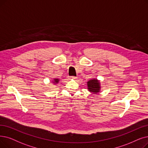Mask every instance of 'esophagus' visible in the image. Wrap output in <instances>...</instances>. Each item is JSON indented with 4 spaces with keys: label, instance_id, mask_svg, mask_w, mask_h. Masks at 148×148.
<instances>
[{
    "label": "esophagus",
    "instance_id": "obj_1",
    "mask_svg": "<svg viewBox=\"0 0 148 148\" xmlns=\"http://www.w3.org/2000/svg\"><path fill=\"white\" fill-rule=\"evenodd\" d=\"M77 79V77H74V76H71L69 77V79H71V80H75Z\"/></svg>",
    "mask_w": 148,
    "mask_h": 148
}]
</instances>
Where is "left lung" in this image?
<instances>
[{"instance_id": "1", "label": "left lung", "mask_w": 148, "mask_h": 148, "mask_svg": "<svg viewBox=\"0 0 148 148\" xmlns=\"http://www.w3.org/2000/svg\"><path fill=\"white\" fill-rule=\"evenodd\" d=\"M87 86L88 91L94 94H99V92H100V82L97 79L89 80L87 82Z\"/></svg>"}]
</instances>
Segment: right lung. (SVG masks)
<instances>
[{
	"mask_svg": "<svg viewBox=\"0 0 148 148\" xmlns=\"http://www.w3.org/2000/svg\"><path fill=\"white\" fill-rule=\"evenodd\" d=\"M60 81V79H57V78H54L53 79V80H52V83H53L54 85H57V83H58Z\"/></svg>",
	"mask_w": 148,
	"mask_h": 148,
	"instance_id": "add662e5",
	"label": "right lung"
}]
</instances>
